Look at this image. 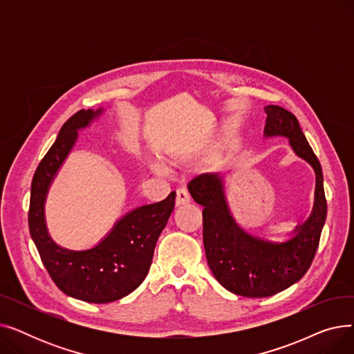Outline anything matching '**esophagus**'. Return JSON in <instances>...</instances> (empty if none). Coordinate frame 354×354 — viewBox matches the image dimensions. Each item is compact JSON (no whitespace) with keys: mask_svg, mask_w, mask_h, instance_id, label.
Listing matches in <instances>:
<instances>
[{"mask_svg":"<svg viewBox=\"0 0 354 354\" xmlns=\"http://www.w3.org/2000/svg\"><path fill=\"white\" fill-rule=\"evenodd\" d=\"M189 202H191V196H189L187 189H178L176 191V199H175L176 207L185 205V203H189Z\"/></svg>","mask_w":354,"mask_h":354,"instance_id":"1","label":"esophagus"}]
</instances>
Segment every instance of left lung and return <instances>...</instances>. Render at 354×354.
<instances>
[{
	"label": "left lung",
	"instance_id": "obj_1",
	"mask_svg": "<svg viewBox=\"0 0 354 354\" xmlns=\"http://www.w3.org/2000/svg\"><path fill=\"white\" fill-rule=\"evenodd\" d=\"M264 136L288 138L292 151L315 172L314 208L286 243L257 238L241 228L228 207L224 178L202 174L188 183L194 201L203 207V247L218 283L228 291L261 299L291 287L310 268L319 248L327 215L322 165L308 145L299 120L284 107L266 106Z\"/></svg>",
	"mask_w": 354,
	"mask_h": 354
}]
</instances>
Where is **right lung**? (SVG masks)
<instances>
[{"mask_svg": "<svg viewBox=\"0 0 354 354\" xmlns=\"http://www.w3.org/2000/svg\"><path fill=\"white\" fill-rule=\"evenodd\" d=\"M102 113L103 109L79 110L63 124L35 169L28 211L31 238L54 284L73 299L95 304L120 300L143 283L152 264L156 241L175 207V192H171L160 202L127 212L90 250H67L50 238L44 216L50 183L76 143L79 130Z\"/></svg>", "mask_w": 354, "mask_h": 354, "instance_id": "1", "label": "right lung"}]
</instances>
